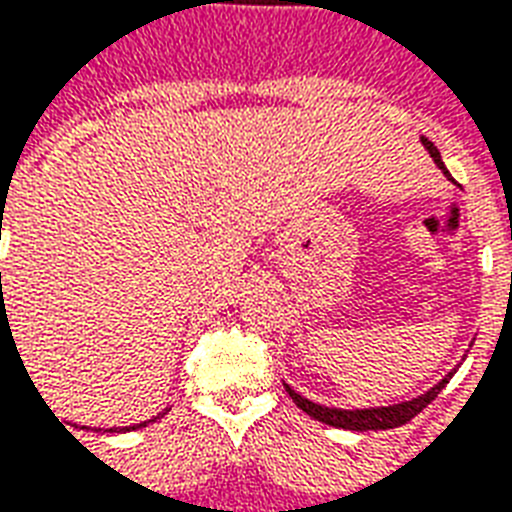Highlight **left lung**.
Returning a JSON list of instances; mask_svg holds the SVG:
<instances>
[{
  "instance_id": "left-lung-1",
  "label": "left lung",
  "mask_w": 512,
  "mask_h": 512,
  "mask_svg": "<svg viewBox=\"0 0 512 512\" xmlns=\"http://www.w3.org/2000/svg\"><path fill=\"white\" fill-rule=\"evenodd\" d=\"M421 144L427 147L429 158L438 163V169L446 174V177H451L446 169V163H443V158H440V152L435 144L429 142L427 136H421ZM456 373V368L448 373L443 381H438V384L432 386L429 392H424V395L413 397V400H405V403H397V405H381V408H357V411H343V408H327V405H317L311 403V400H306L303 395H298L292 386L284 384V389L290 392L292 403L298 405L300 411H306L308 416H314L317 421H322V424H330V427H338V429H354V432H368V429H395V427H403V424H408V421L416 416V413H421L424 408H427L435 397L443 392V386L451 381V376Z\"/></svg>"
}]
</instances>
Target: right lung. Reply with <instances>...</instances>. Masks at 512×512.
<instances>
[{
    "label": "right lung",
    "mask_w": 512,
    "mask_h": 512,
    "mask_svg": "<svg viewBox=\"0 0 512 512\" xmlns=\"http://www.w3.org/2000/svg\"><path fill=\"white\" fill-rule=\"evenodd\" d=\"M2 276V273H0ZM163 413H158V416H152V419H147V421H142V424H134V427H123V429H117V427H112L109 429V432H131V429H142V427H147V424H152V421L155 419H161Z\"/></svg>",
    "instance_id": "1"
}]
</instances>
